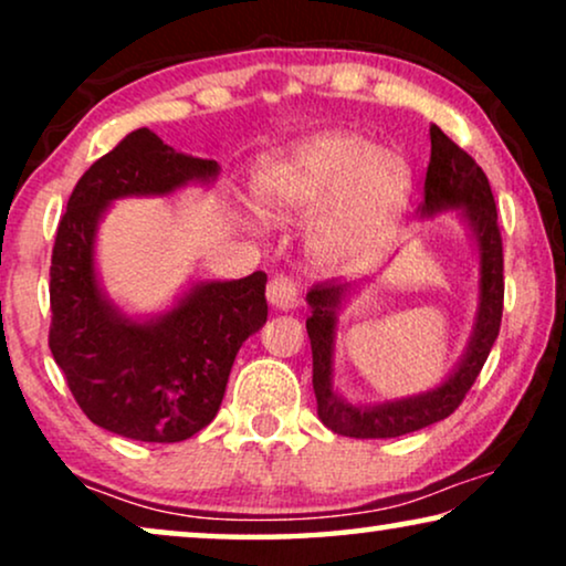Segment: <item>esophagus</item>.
<instances>
[{"label": "esophagus", "instance_id": "obj_1", "mask_svg": "<svg viewBox=\"0 0 566 566\" xmlns=\"http://www.w3.org/2000/svg\"><path fill=\"white\" fill-rule=\"evenodd\" d=\"M268 301L270 306L277 308V312H291V308L298 306V289L291 277L275 275L273 281L268 283Z\"/></svg>", "mask_w": 566, "mask_h": 566}]
</instances>
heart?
<instances>
[{
    "label": "heart",
    "instance_id": "1",
    "mask_svg": "<svg viewBox=\"0 0 566 566\" xmlns=\"http://www.w3.org/2000/svg\"><path fill=\"white\" fill-rule=\"evenodd\" d=\"M412 190V167L394 146L358 130H319L265 154L252 196L270 221L308 219L306 250L327 273L368 268L397 229Z\"/></svg>",
    "mask_w": 566,
    "mask_h": 566
}]
</instances>
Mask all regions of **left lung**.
<instances>
[{"label": "left lung", "mask_w": 566, "mask_h": 566, "mask_svg": "<svg viewBox=\"0 0 566 566\" xmlns=\"http://www.w3.org/2000/svg\"><path fill=\"white\" fill-rule=\"evenodd\" d=\"M446 211H455L476 247L479 304L467 350L436 389L376 401V405H353L350 399H345L335 386L337 322L339 312L363 289V283H319L308 291L306 304L312 308V316L306 319V332L312 339L316 415L337 436L399 438L446 420L469 394L500 335L505 281H502L497 208H494L490 180L461 146H455L438 126H430V165L417 213L420 219H432Z\"/></svg>", "instance_id": "8db88e82"}]
</instances>
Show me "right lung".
Wrapping results in <instances>:
<instances>
[{"instance_id": "obj_1", "label": "right lung", "mask_w": 566, "mask_h": 566, "mask_svg": "<svg viewBox=\"0 0 566 566\" xmlns=\"http://www.w3.org/2000/svg\"><path fill=\"white\" fill-rule=\"evenodd\" d=\"M221 167L136 128L76 182L51 258V353L97 428L180 443L219 412L244 339L268 322L265 273L196 281L157 314H128L97 270V229L120 198H167L211 185Z\"/></svg>"}]
</instances>
